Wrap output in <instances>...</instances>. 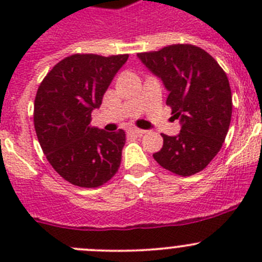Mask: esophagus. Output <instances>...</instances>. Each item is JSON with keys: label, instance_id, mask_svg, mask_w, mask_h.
I'll return each mask as SVG.
<instances>
[{"label": "esophagus", "instance_id": "34e87169", "mask_svg": "<svg viewBox=\"0 0 262 262\" xmlns=\"http://www.w3.org/2000/svg\"><path fill=\"white\" fill-rule=\"evenodd\" d=\"M145 133H147L145 129L135 128V127H134V128L127 129V134H129V135H131V134H133V135H143V134H145Z\"/></svg>", "mask_w": 262, "mask_h": 262}]
</instances>
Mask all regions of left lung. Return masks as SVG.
<instances>
[{"label":"left lung","mask_w":262,"mask_h":262,"mask_svg":"<svg viewBox=\"0 0 262 262\" xmlns=\"http://www.w3.org/2000/svg\"><path fill=\"white\" fill-rule=\"evenodd\" d=\"M138 57L163 80L169 92L166 105L182 124L177 136L163 134L155 160L182 177L201 172L221 151L230 128L232 93L226 72L193 45H172Z\"/></svg>","instance_id":"obj_1"}]
</instances>
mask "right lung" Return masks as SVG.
<instances>
[{
  "label": "right lung",
  "mask_w": 262,
  "mask_h": 262,
  "mask_svg": "<svg viewBox=\"0 0 262 262\" xmlns=\"http://www.w3.org/2000/svg\"><path fill=\"white\" fill-rule=\"evenodd\" d=\"M128 55L75 53L53 67L40 82L34 124L48 163L66 181L98 187L114 177L126 142L123 129L106 133L90 127L94 108Z\"/></svg>",
  "instance_id": "obj_1"
}]
</instances>
